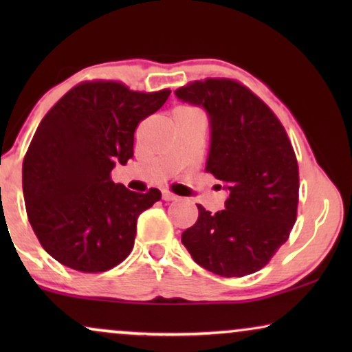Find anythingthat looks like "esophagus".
<instances>
[{
    "label": "esophagus",
    "mask_w": 352,
    "mask_h": 352,
    "mask_svg": "<svg viewBox=\"0 0 352 352\" xmlns=\"http://www.w3.org/2000/svg\"><path fill=\"white\" fill-rule=\"evenodd\" d=\"M162 197H163V200H165V201H173V200H177V195L171 194V192H168V190L163 192Z\"/></svg>",
    "instance_id": "esophagus-1"
}]
</instances>
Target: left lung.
Returning <instances> with one entry per match:
<instances>
[{
  "label": "left lung",
  "instance_id": "8db88e82",
  "mask_svg": "<svg viewBox=\"0 0 352 352\" xmlns=\"http://www.w3.org/2000/svg\"><path fill=\"white\" fill-rule=\"evenodd\" d=\"M210 117L206 173L229 190L226 208L182 232L197 264L221 277L263 269L287 242L296 221L300 171L288 134L252 89L230 78L197 80L175 91Z\"/></svg>",
  "mask_w": 352,
  "mask_h": 352
}]
</instances>
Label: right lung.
I'll list each match as a JSON object with an SVG mask.
<instances>
[{"instance_id": "right-lung-1", "label": "right lung", "mask_w": 352, "mask_h": 352, "mask_svg": "<svg viewBox=\"0 0 352 352\" xmlns=\"http://www.w3.org/2000/svg\"><path fill=\"white\" fill-rule=\"evenodd\" d=\"M170 89L131 91L113 80L76 85L38 124L22 165L27 216L41 247L80 272H104L126 259L136 223L162 199L115 184V163L133 157L138 124Z\"/></svg>"}]
</instances>
